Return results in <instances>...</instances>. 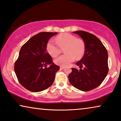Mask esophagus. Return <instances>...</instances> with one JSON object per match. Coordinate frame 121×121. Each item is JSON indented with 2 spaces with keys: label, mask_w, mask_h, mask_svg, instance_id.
I'll return each instance as SVG.
<instances>
[{
  "label": "esophagus",
  "mask_w": 121,
  "mask_h": 121,
  "mask_svg": "<svg viewBox=\"0 0 121 121\" xmlns=\"http://www.w3.org/2000/svg\"><path fill=\"white\" fill-rule=\"evenodd\" d=\"M60 69H65V67H64V66H60Z\"/></svg>",
  "instance_id": "34e87169"
}]
</instances>
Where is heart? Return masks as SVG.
<instances>
[{"instance_id": "1", "label": "heart", "mask_w": 121, "mask_h": 121, "mask_svg": "<svg viewBox=\"0 0 121 121\" xmlns=\"http://www.w3.org/2000/svg\"><path fill=\"white\" fill-rule=\"evenodd\" d=\"M57 44L54 40H49L46 45L48 53L52 57H55L60 54L61 48H64L65 54L55 60V63L61 66H69L74 61L76 57L81 59L84 55L86 46L84 42L75 35L69 33H64L57 35L56 38Z\"/></svg>"}]
</instances>
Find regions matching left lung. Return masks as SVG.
<instances>
[{
	"label": "left lung",
	"mask_w": 121,
	"mask_h": 121,
	"mask_svg": "<svg viewBox=\"0 0 121 121\" xmlns=\"http://www.w3.org/2000/svg\"><path fill=\"white\" fill-rule=\"evenodd\" d=\"M73 33L83 39L86 50L83 58L76 63L80 69L72 68L69 79L74 87L88 91L99 86L108 73V51L99 39L93 34L83 30ZM83 66L84 68L82 69Z\"/></svg>",
	"instance_id": "1"
}]
</instances>
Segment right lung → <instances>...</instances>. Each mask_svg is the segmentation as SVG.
Here are the masks:
<instances>
[{"label": "right lung", "instance_id": "right-lung-1", "mask_svg": "<svg viewBox=\"0 0 121 121\" xmlns=\"http://www.w3.org/2000/svg\"><path fill=\"white\" fill-rule=\"evenodd\" d=\"M57 32H40L22 46L15 62L14 70L19 83L32 92H39L52 86L60 67L52 62L46 45ZM48 65L50 66L47 67Z\"/></svg>", "mask_w": 121, "mask_h": 121}]
</instances>
